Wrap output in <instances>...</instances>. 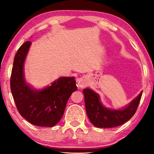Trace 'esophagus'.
Masks as SVG:
<instances>
[{
    "label": "esophagus",
    "mask_w": 154,
    "mask_h": 154,
    "mask_svg": "<svg viewBox=\"0 0 154 154\" xmlns=\"http://www.w3.org/2000/svg\"><path fill=\"white\" fill-rule=\"evenodd\" d=\"M77 83L78 87L80 88H83L86 86V83H85L84 79H82V78H79V79H78L77 81Z\"/></svg>",
    "instance_id": "34e87169"
}]
</instances>
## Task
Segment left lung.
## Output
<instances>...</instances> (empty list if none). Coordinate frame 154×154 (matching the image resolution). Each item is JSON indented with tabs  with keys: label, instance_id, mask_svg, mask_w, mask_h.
I'll return each instance as SVG.
<instances>
[{
	"label": "left lung",
	"instance_id": "1",
	"mask_svg": "<svg viewBox=\"0 0 154 154\" xmlns=\"http://www.w3.org/2000/svg\"><path fill=\"white\" fill-rule=\"evenodd\" d=\"M83 92L88 118L98 128H113L126 123L136 113L143 93L140 92L128 106L122 110H111L101 104L98 94L93 90L86 88Z\"/></svg>",
	"mask_w": 154,
	"mask_h": 154
}]
</instances>
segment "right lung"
Here are the masks:
<instances>
[{"instance_id":"add662e5","label":"right lung","mask_w":154,"mask_h":154,"mask_svg":"<svg viewBox=\"0 0 154 154\" xmlns=\"http://www.w3.org/2000/svg\"><path fill=\"white\" fill-rule=\"evenodd\" d=\"M31 44L26 41L14 57L10 79L11 94L17 111L30 124L52 127L63 116L67 101L77 88L74 77H61L41 91L26 83L23 66Z\"/></svg>"}]
</instances>
